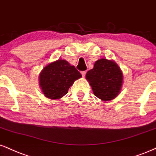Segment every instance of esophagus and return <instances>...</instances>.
<instances>
[{
    "instance_id": "1",
    "label": "esophagus",
    "mask_w": 156,
    "mask_h": 156,
    "mask_svg": "<svg viewBox=\"0 0 156 156\" xmlns=\"http://www.w3.org/2000/svg\"><path fill=\"white\" fill-rule=\"evenodd\" d=\"M86 71H82V72H81V75H82V76L83 77V78H84V77H85V76H86Z\"/></svg>"
}]
</instances>
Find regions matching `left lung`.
<instances>
[{
    "mask_svg": "<svg viewBox=\"0 0 156 156\" xmlns=\"http://www.w3.org/2000/svg\"><path fill=\"white\" fill-rule=\"evenodd\" d=\"M86 78L94 94L104 102L118 97L123 81V73L117 63L105 58L95 62L94 68L86 73Z\"/></svg>",
    "mask_w": 156,
    "mask_h": 156,
    "instance_id": "obj_1",
    "label": "left lung"
}]
</instances>
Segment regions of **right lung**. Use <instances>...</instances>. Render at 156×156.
I'll return each mask as SVG.
<instances>
[{
    "mask_svg": "<svg viewBox=\"0 0 156 156\" xmlns=\"http://www.w3.org/2000/svg\"><path fill=\"white\" fill-rule=\"evenodd\" d=\"M82 77L73 65L65 59L48 64L39 74V86L44 96L50 99H59L68 92L75 80Z\"/></svg>",
    "mask_w": 156,
    "mask_h": 156,
    "instance_id": "add662e5",
    "label": "right lung"
}]
</instances>
